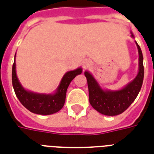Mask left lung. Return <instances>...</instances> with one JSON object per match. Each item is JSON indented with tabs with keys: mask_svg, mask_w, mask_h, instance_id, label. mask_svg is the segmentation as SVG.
I'll return each mask as SVG.
<instances>
[{
	"mask_svg": "<svg viewBox=\"0 0 154 154\" xmlns=\"http://www.w3.org/2000/svg\"><path fill=\"white\" fill-rule=\"evenodd\" d=\"M132 37H134L131 34ZM139 52V72L134 80L119 91L103 90L91 74L85 72L89 90V101L91 106L101 114L116 116L128 109L137 97L144 80V64L142 51L135 42Z\"/></svg>",
	"mask_w": 154,
	"mask_h": 154,
	"instance_id": "8db88e82",
	"label": "left lung"
}]
</instances>
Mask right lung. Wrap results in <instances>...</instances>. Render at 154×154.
Listing matches in <instances>:
<instances>
[{"mask_svg": "<svg viewBox=\"0 0 154 154\" xmlns=\"http://www.w3.org/2000/svg\"><path fill=\"white\" fill-rule=\"evenodd\" d=\"M15 57V55H14ZM15 58L12 67V84L17 98L20 103L30 112L41 115H50L59 112L62 109L66 99V92L74 77L82 73V69L78 68L64 74L54 94H38L26 91L19 82L16 75Z\"/></svg>", "mask_w": 154, "mask_h": 154, "instance_id": "add662e5", "label": "right lung"}]
</instances>
